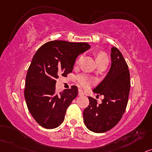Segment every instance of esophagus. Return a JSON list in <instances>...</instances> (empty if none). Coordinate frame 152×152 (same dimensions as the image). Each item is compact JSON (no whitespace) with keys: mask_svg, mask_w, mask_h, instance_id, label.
<instances>
[{"mask_svg":"<svg viewBox=\"0 0 152 152\" xmlns=\"http://www.w3.org/2000/svg\"><path fill=\"white\" fill-rule=\"evenodd\" d=\"M78 95H79V96L84 95V92L82 90H78Z\"/></svg>","mask_w":152,"mask_h":152,"instance_id":"34e87169","label":"esophagus"}]
</instances>
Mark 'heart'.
<instances>
[{"instance_id": "heart-1", "label": "heart", "mask_w": 152, "mask_h": 152, "mask_svg": "<svg viewBox=\"0 0 152 152\" xmlns=\"http://www.w3.org/2000/svg\"><path fill=\"white\" fill-rule=\"evenodd\" d=\"M95 61L97 64H100V63L104 62V61L108 60V58H107L106 54L102 51L96 52L95 53ZM79 61L80 58H78L76 62V64H78V63L79 62ZM76 80H77L78 83L79 84V86H81L82 88H86V89L90 88L92 86L94 85V83H95V80H94V78L86 74H81L78 76L77 78H76Z\"/></svg>"}]
</instances>
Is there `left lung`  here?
Segmentation results:
<instances>
[{"mask_svg":"<svg viewBox=\"0 0 152 152\" xmlns=\"http://www.w3.org/2000/svg\"><path fill=\"white\" fill-rule=\"evenodd\" d=\"M111 64L108 74L93 90L104 95L102 103L88 97L90 103L83 111L84 124L91 131L104 132L114 128L126 111L130 93V72L121 53L116 47L111 49Z\"/></svg>","mask_w":152,"mask_h":152,"instance_id":"obj_1","label":"left lung"}]
</instances>
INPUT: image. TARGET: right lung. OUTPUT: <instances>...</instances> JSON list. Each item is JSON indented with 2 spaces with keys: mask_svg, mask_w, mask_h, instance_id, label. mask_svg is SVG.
<instances>
[{
  "mask_svg": "<svg viewBox=\"0 0 152 152\" xmlns=\"http://www.w3.org/2000/svg\"><path fill=\"white\" fill-rule=\"evenodd\" d=\"M90 48L87 43L53 41L36 51L26 74L24 97L28 111L42 127L53 129L64 121L78 91L73 86L57 94L56 80L72 73L77 57Z\"/></svg>",
  "mask_w": 152,
  "mask_h": 152,
  "instance_id": "1",
  "label": "right lung"
}]
</instances>
